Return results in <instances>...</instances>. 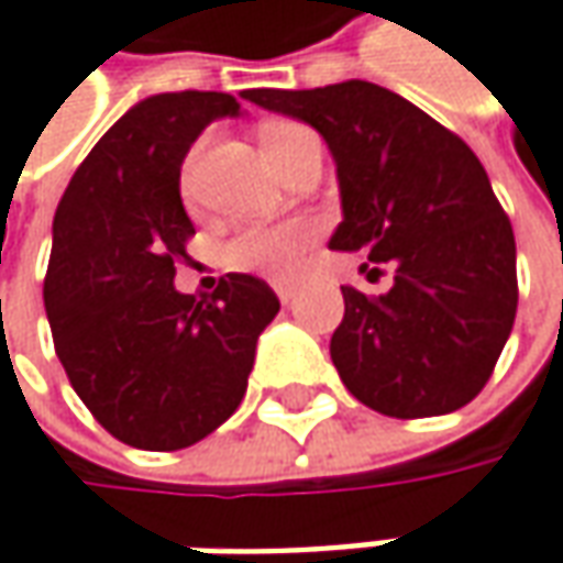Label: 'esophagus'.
<instances>
[{
	"instance_id": "esophagus-1",
	"label": "esophagus",
	"mask_w": 563,
	"mask_h": 563,
	"mask_svg": "<svg viewBox=\"0 0 563 563\" xmlns=\"http://www.w3.org/2000/svg\"><path fill=\"white\" fill-rule=\"evenodd\" d=\"M277 296H280L283 306H289L296 299V286H277Z\"/></svg>"
}]
</instances>
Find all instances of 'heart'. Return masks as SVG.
Returning <instances> with one entry per match:
<instances>
[{"instance_id": "obj_1", "label": "heart", "mask_w": 563, "mask_h": 563, "mask_svg": "<svg viewBox=\"0 0 563 563\" xmlns=\"http://www.w3.org/2000/svg\"><path fill=\"white\" fill-rule=\"evenodd\" d=\"M257 136H261L264 155L280 172L283 162L314 133L296 120H271L261 126ZM190 165H194V155L187 158L181 172L184 194L190 187ZM314 239H318V225L312 219H292V222H277V225H249V229L235 232L219 249V264L225 271L254 274L264 280H292L302 271Z\"/></svg>"}]
</instances>
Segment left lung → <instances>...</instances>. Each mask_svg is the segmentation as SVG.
I'll return each instance as SVG.
<instances>
[{"instance_id": "1", "label": "left lung", "mask_w": 563, "mask_h": 563, "mask_svg": "<svg viewBox=\"0 0 563 563\" xmlns=\"http://www.w3.org/2000/svg\"><path fill=\"white\" fill-rule=\"evenodd\" d=\"M242 95L312 123L334 152L344 222L331 249L395 267V286L376 299L341 286L331 360L350 395L401 420L468 405L497 366L519 302L510 216L478 155L363 79Z\"/></svg>"}]
</instances>
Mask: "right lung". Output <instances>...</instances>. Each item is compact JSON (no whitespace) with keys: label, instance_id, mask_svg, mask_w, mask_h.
Instances as JSON below:
<instances>
[{"label":"right lung","instance_id":"obj_1","mask_svg":"<svg viewBox=\"0 0 563 563\" xmlns=\"http://www.w3.org/2000/svg\"><path fill=\"white\" fill-rule=\"evenodd\" d=\"M225 91H168L130 108L76 168L53 216L44 306L53 347L91 417L120 443L172 452L200 443L245 398L261 331L280 299L225 274L207 299L175 289L194 222L181 162Z\"/></svg>","mask_w":563,"mask_h":563}]
</instances>
